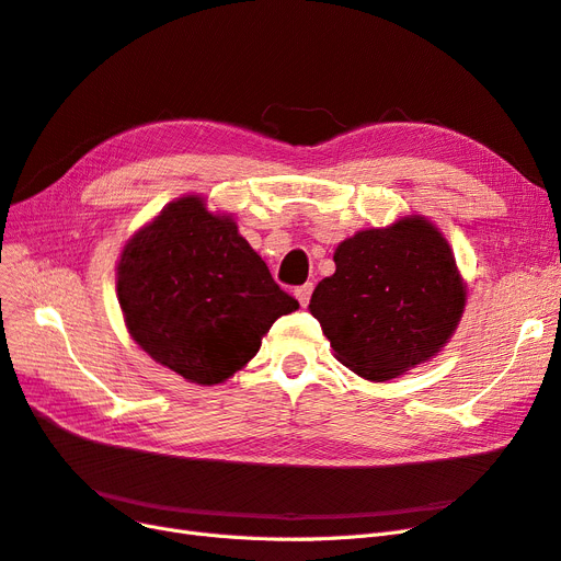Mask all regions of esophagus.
Returning <instances> with one entry per match:
<instances>
[{
  "label": "esophagus",
  "instance_id": "esophagus-1",
  "mask_svg": "<svg viewBox=\"0 0 561 561\" xmlns=\"http://www.w3.org/2000/svg\"><path fill=\"white\" fill-rule=\"evenodd\" d=\"M295 295H297V299H299L301 307H309L311 295H313V283H304V285H299L297 290H295Z\"/></svg>",
  "mask_w": 561,
  "mask_h": 561
}]
</instances>
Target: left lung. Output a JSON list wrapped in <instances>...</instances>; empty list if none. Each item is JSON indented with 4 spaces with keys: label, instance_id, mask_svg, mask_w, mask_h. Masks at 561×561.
I'll return each instance as SVG.
<instances>
[{
    "label": "left lung",
    "instance_id": "8db88e82",
    "mask_svg": "<svg viewBox=\"0 0 561 561\" xmlns=\"http://www.w3.org/2000/svg\"><path fill=\"white\" fill-rule=\"evenodd\" d=\"M334 264L309 309L336 358L365 379H393L428 360L463 313L454 254L423 217L358 231L336 248Z\"/></svg>",
    "mask_w": 561,
    "mask_h": 561
}]
</instances>
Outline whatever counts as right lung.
<instances>
[{
	"label": "right lung",
	"mask_w": 561,
	"mask_h": 561,
	"mask_svg": "<svg viewBox=\"0 0 561 561\" xmlns=\"http://www.w3.org/2000/svg\"><path fill=\"white\" fill-rule=\"evenodd\" d=\"M116 293L142 351L201 386L229 379L299 307L233 219L196 196L171 203L124 248Z\"/></svg>",
	"instance_id": "obj_1"
}]
</instances>
